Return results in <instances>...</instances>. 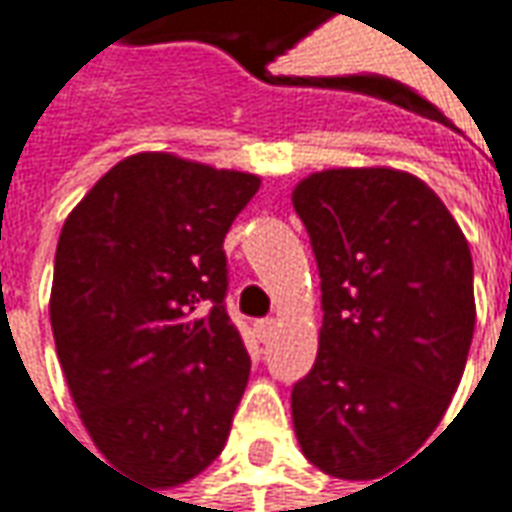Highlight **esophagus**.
<instances>
[{
	"label": "esophagus",
	"instance_id": "34e87169",
	"mask_svg": "<svg viewBox=\"0 0 512 512\" xmlns=\"http://www.w3.org/2000/svg\"><path fill=\"white\" fill-rule=\"evenodd\" d=\"M274 328H277V323H274L272 317H266V320H257L255 323L257 340H263V343H266V340H269V337L274 334Z\"/></svg>",
	"mask_w": 512,
	"mask_h": 512
}]
</instances>
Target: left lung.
<instances>
[{
    "label": "left lung",
    "mask_w": 512,
    "mask_h": 512,
    "mask_svg": "<svg viewBox=\"0 0 512 512\" xmlns=\"http://www.w3.org/2000/svg\"><path fill=\"white\" fill-rule=\"evenodd\" d=\"M320 269L317 362L291 391L311 465L377 479L425 445L465 374L473 257L422 178L391 167L311 172L291 192Z\"/></svg>",
    "instance_id": "left-lung-1"
}]
</instances>
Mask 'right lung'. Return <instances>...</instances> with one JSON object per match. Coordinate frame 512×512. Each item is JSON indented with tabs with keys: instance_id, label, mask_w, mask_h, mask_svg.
Returning a JSON list of instances; mask_svg holds the SVG:
<instances>
[{
	"instance_id": "obj_1",
	"label": "right lung",
	"mask_w": 512,
	"mask_h": 512,
	"mask_svg": "<svg viewBox=\"0 0 512 512\" xmlns=\"http://www.w3.org/2000/svg\"><path fill=\"white\" fill-rule=\"evenodd\" d=\"M260 178L135 152L67 215L50 326L70 397L107 462L186 485L221 456L249 382L223 238Z\"/></svg>"
}]
</instances>
